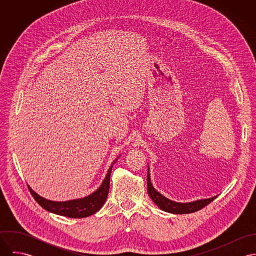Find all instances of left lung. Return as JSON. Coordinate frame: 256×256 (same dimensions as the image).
Here are the masks:
<instances>
[{
  "label": "left lung",
  "mask_w": 256,
  "mask_h": 256,
  "mask_svg": "<svg viewBox=\"0 0 256 256\" xmlns=\"http://www.w3.org/2000/svg\"><path fill=\"white\" fill-rule=\"evenodd\" d=\"M150 168L148 166V176H146V185H148V193L150 199L154 201V203L162 211L172 213V214H189L196 212L198 210H201L208 204H210L217 196L207 198V199H199L192 202L182 203V202H176L172 201L166 197H164L162 194H160L158 191L154 189L152 186L150 178Z\"/></svg>",
  "instance_id": "8db88e82"
}]
</instances>
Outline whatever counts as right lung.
I'll return each mask as SVG.
<instances>
[{"instance_id": "obj_1", "label": "right lung", "mask_w": 256, "mask_h": 256, "mask_svg": "<svg viewBox=\"0 0 256 256\" xmlns=\"http://www.w3.org/2000/svg\"><path fill=\"white\" fill-rule=\"evenodd\" d=\"M119 158V156H118ZM118 158L112 162L110 166L108 174L102 183V185L92 194L78 199H74L69 201H51L48 199H45L38 195L36 191H34L30 185L28 189L36 199L37 203L46 211L60 215L65 216L68 218H86L88 217L94 213H96L104 204L108 191H110V174L113 164L118 160Z\"/></svg>"}]
</instances>
